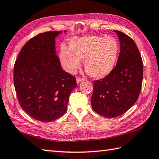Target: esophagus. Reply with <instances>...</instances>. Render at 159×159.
<instances>
[{
  "mask_svg": "<svg viewBox=\"0 0 159 159\" xmlns=\"http://www.w3.org/2000/svg\"><path fill=\"white\" fill-rule=\"evenodd\" d=\"M84 80H85V79H83V78H80V77H78V78H76V83H77L78 84H79L80 83H81V82H83Z\"/></svg>",
  "mask_w": 159,
  "mask_h": 159,
  "instance_id": "esophagus-1",
  "label": "esophagus"
}]
</instances>
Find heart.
I'll list each match as a JSON object with an SVG mask.
<instances>
[{
  "label": "heart",
  "instance_id": "1",
  "mask_svg": "<svg viewBox=\"0 0 159 159\" xmlns=\"http://www.w3.org/2000/svg\"><path fill=\"white\" fill-rule=\"evenodd\" d=\"M120 45L113 37L90 35L75 37L70 40L69 48L61 46L59 59L67 72L75 74L81 66L93 79H104L116 68Z\"/></svg>",
  "mask_w": 159,
  "mask_h": 159
}]
</instances>
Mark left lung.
<instances>
[{"instance_id": "1", "label": "left lung", "mask_w": 159, "mask_h": 159, "mask_svg": "<svg viewBox=\"0 0 159 159\" xmlns=\"http://www.w3.org/2000/svg\"><path fill=\"white\" fill-rule=\"evenodd\" d=\"M120 53L110 75L93 81L91 103L97 113L106 117L120 116L130 109L139 97L143 80V61L136 43L119 31Z\"/></svg>"}]
</instances>
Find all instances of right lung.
I'll use <instances>...</instances> for the list:
<instances>
[{"label":"right lung","instance_id":"1","mask_svg":"<svg viewBox=\"0 0 159 159\" xmlns=\"http://www.w3.org/2000/svg\"><path fill=\"white\" fill-rule=\"evenodd\" d=\"M62 33L45 32L29 40L13 69L20 107L33 119L43 122L64 115L70 93L76 87V79L61 68L56 55L55 39Z\"/></svg>","mask_w":159,"mask_h":159}]
</instances>
